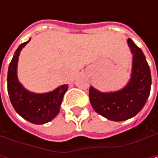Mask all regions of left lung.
Wrapping results in <instances>:
<instances>
[{"label":"left lung","instance_id":"1","mask_svg":"<svg viewBox=\"0 0 158 158\" xmlns=\"http://www.w3.org/2000/svg\"><path fill=\"white\" fill-rule=\"evenodd\" d=\"M127 43L133 54L131 79L120 90L102 92L89 88V97L92 108L108 120L121 122L135 116L144 106L151 89V72L143 51L132 39Z\"/></svg>","mask_w":158,"mask_h":158}]
</instances>
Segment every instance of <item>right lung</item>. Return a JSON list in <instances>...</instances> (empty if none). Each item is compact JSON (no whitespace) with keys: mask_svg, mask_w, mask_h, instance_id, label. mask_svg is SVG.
I'll return each mask as SVG.
<instances>
[{"mask_svg":"<svg viewBox=\"0 0 158 158\" xmlns=\"http://www.w3.org/2000/svg\"><path fill=\"white\" fill-rule=\"evenodd\" d=\"M30 39L21 44L13 56L8 69L7 89L12 105L20 116L32 123L44 124L52 121L58 114L64 94L69 86L67 84L62 85L47 93H34L24 89L19 82L17 78L19 55Z\"/></svg>","mask_w":158,"mask_h":158,"instance_id":"right-lung-1","label":"right lung"}]
</instances>
